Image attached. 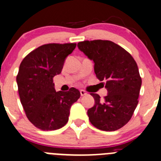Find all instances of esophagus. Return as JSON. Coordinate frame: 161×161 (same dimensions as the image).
<instances>
[{"label": "esophagus", "instance_id": "34e87169", "mask_svg": "<svg viewBox=\"0 0 161 161\" xmlns=\"http://www.w3.org/2000/svg\"><path fill=\"white\" fill-rule=\"evenodd\" d=\"M80 95H81V96L87 95V92H85V90H83V89H81V90H80Z\"/></svg>", "mask_w": 161, "mask_h": 161}]
</instances>
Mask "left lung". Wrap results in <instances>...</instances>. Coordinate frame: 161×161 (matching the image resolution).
I'll list each match as a JSON object with an SVG mask.
<instances>
[{"instance_id":"8db88e82","label":"left lung","mask_w":161,"mask_h":161,"mask_svg":"<svg viewBox=\"0 0 161 161\" xmlns=\"http://www.w3.org/2000/svg\"><path fill=\"white\" fill-rule=\"evenodd\" d=\"M77 46L93 60L96 76L105 80L108 90L104 100L91 93L95 104L88 110V119L100 130H117L130 120L137 106L142 83L137 64L129 53L113 41H85Z\"/></svg>"}]
</instances>
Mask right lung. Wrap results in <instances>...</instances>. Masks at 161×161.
I'll return each mask as SVG.
<instances>
[{
    "label": "right lung",
    "mask_w": 161,
    "mask_h": 161,
    "mask_svg": "<svg viewBox=\"0 0 161 161\" xmlns=\"http://www.w3.org/2000/svg\"><path fill=\"white\" fill-rule=\"evenodd\" d=\"M75 43L47 44L38 47L21 61L17 76L20 102L29 121L37 129L52 131L69 120L70 108L80 97L79 90L56 92L53 77L61 73Z\"/></svg>",
    "instance_id": "obj_1"
}]
</instances>
